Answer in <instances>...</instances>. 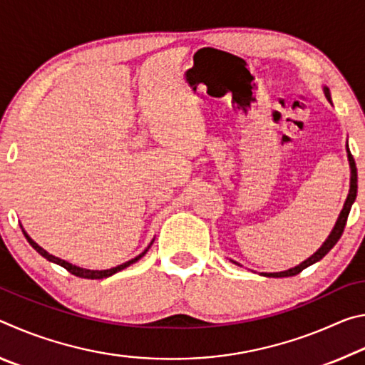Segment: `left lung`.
I'll return each instance as SVG.
<instances>
[{
	"instance_id": "obj_1",
	"label": "left lung",
	"mask_w": 365,
	"mask_h": 365,
	"mask_svg": "<svg viewBox=\"0 0 365 365\" xmlns=\"http://www.w3.org/2000/svg\"><path fill=\"white\" fill-rule=\"evenodd\" d=\"M324 91H325L327 100L331 101L330 90L325 86ZM346 150H348V159H349V165H351V188H349L348 197H346L343 211L339 212V217L336 220L335 227H333L330 237L327 238V242L322 246H320L319 251L314 252V255L309 257V259H306L304 262H301L299 265H296V267L289 269V270H285V272H277V274H264L265 277H293V275H298L299 272H302L306 267H309V265H312V264H316L317 261H320V259H322L327 255V252H329L333 248V246L338 243V240L341 238V235L344 232V227H346V220H348V215H349V211H351V206H353V202H354L356 196H357V169H356V163H354L353 154H351V151H349V148H346ZM235 264H237V262H235Z\"/></svg>"
}]
</instances>
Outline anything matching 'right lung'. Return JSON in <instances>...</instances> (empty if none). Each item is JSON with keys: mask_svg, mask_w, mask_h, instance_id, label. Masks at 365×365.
<instances>
[{"mask_svg": "<svg viewBox=\"0 0 365 365\" xmlns=\"http://www.w3.org/2000/svg\"><path fill=\"white\" fill-rule=\"evenodd\" d=\"M24 232V230H22ZM24 235H26V238H27V242L32 245V248L36 251V252H40V255L45 257V259H48V261H51V262H54V264H58V265H61V267H64L67 272H71L72 275H76V277H82V279H91V280H98V279H106V277H110V275H114L115 272H119V270H122V269H125V267H128V265L130 264H133V262H137L138 259H141L145 255H146V251L151 248V245L148 246V248L141 252V255H138L137 257L135 259H132V261H127V262H123V264H120V265H117V267H113V269H108V270H88V269H82V267H77V265H72V264H69V262H66V261H63V259H59V257H56V256H51L49 255V252H46L45 250L41 248V246H38L36 245L32 238L29 237V235L24 232Z\"/></svg>", "mask_w": 365, "mask_h": 365, "instance_id": "right-lung-1", "label": "right lung"}]
</instances>
